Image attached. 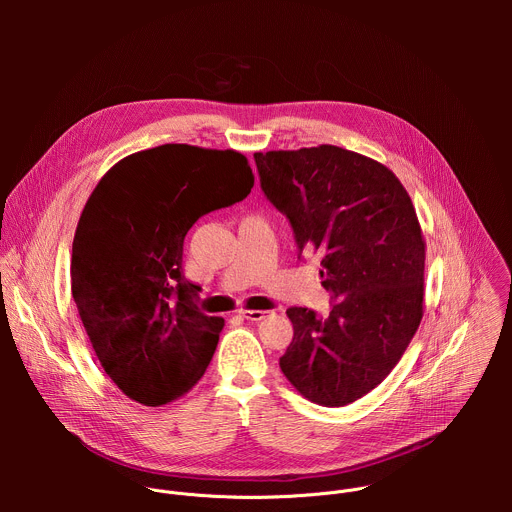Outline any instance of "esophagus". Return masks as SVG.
<instances>
[{
	"label": "esophagus",
	"instance_id": "1",
	"mask_svg": "<svg viewBox=\"0 0 512 512\" xmlns=\"http://www.w3.org/2000/svg\"><path fill=\"white\" fill-rule=\"evenodd\" d=\"M241 316H243L245 320H249V322H261L263 318L269 316V312H263V310H243Z\"/></svg>",
	"mask_w": 512,
	"mask_h": 512
}]
</instances>
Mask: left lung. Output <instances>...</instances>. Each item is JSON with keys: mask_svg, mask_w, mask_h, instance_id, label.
Instances as JSON below:
<instances>
[{"mask_svg": "<svg viewBox=\"0 0 512 512\" xmlns=\"http://www.w3.org/2000/svg\"><path fill=\"white\" fill-rule=\"evenodd\" d=\"M261 190L302 253L322 255L326 320L289 308L281 373L306 399L342 407L393 371L423 318L425 241L413 202L383 164L336 145L255 154Z\"/></svg>", "mask_w": 512, "mask_h": 512, "instance_id": "8db88e82", "label": "left lung"}]
</instances>
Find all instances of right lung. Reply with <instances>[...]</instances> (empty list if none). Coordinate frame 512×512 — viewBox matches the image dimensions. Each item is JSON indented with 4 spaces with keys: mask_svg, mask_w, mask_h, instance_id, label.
<instances>
[{
    "mask_svg": "<svg viewBox=\"0 0 512 512\" xmlns=\"http://www.w3.org/2000/svg\"><path fill=\"white\" fill-rule=\"evenodd\" d=\"M253 182L235 150L166 143L117 162L89 196L72 241V298L129 399L160 407L202 379L225 320L194 304L184 237L202 214L247 198Z\"/></svg>",
    "mask_w": 512,
    "mask_h": 512,
    "instance_id": "1",
    "label": "right lung"
}]
</instances>
